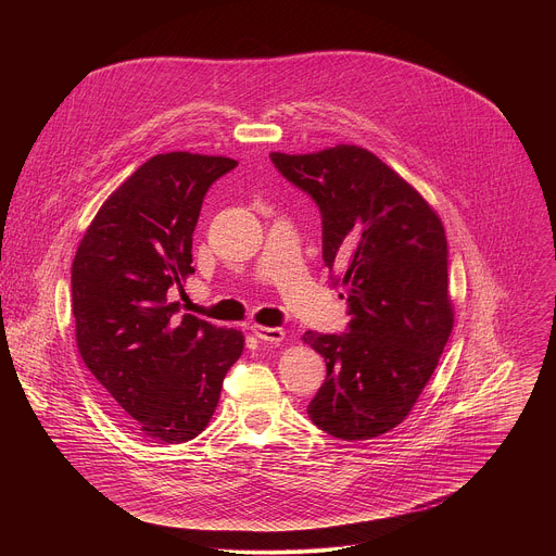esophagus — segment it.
I'll use <instances>...</instances> for the list:
<instances>
[{"label": "esophagus", "mask_w": 556, "mask_h": 556, "mask_svg": "<svg viewBox=\"0 0 556 556\" xmlns=\"http://www.w3.org/2000/svg\"><path fill=\"white\" fill-rule=\"evenodd\" d=\"M251 332L257 337V339H262L264 343H281L283 341V330H279V328H266V326H257V324H253L251 326Z\"/></svg>", "instance_id": "esophagus-1"}]
</instances>
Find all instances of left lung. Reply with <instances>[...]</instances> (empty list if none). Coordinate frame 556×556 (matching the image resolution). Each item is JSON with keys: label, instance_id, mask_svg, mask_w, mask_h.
Masks as SVG:
<instances>
[{"label": "left lung", "instance_id": "left-lung-1", "mask_svg": "<svg viewBox=\"0 0 556 556\" xmlns=\"http://www.w3.org/2000/svg\"><path fill=\"white\" fill-rule=\"evenodd\" d=\"M270 161L319 204L324 262L352 316L345 334L301 337L328 367L307 416L339 440L378 438L409 416L453 330L442 219L358 144Z\"/></svg>", "mask_w": 556, "mask_h": 556}]
</instances>
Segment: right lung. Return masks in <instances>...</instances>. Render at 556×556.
<instances>
[{"label":"right lung","mask_w":556,"mask_h":556,"mask_svg":"<svg viewBox=\"0 0 556 556\" xmlns=\"http://www.w3.org/2000/svg\"><path fill=\"white\" fill-rule=\"evenodd\" d=\"M224 155L157 153L99 208L72 262L76 348L110 407L153 442L180 444L215 414L244 334L176 314L193 275V230Z\"/></svg>","instance_id":"1"}]
</instances>
